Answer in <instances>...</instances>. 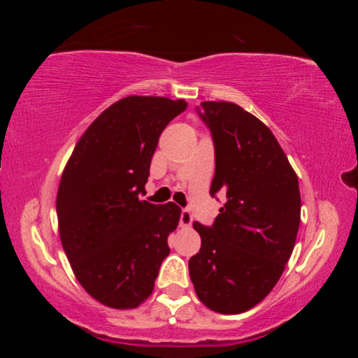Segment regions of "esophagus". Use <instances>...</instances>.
<instances>
[{
  "instance_id": "1",
  "label": "esophagus",
  "mask_w": 358,
  "mask_h": 358,
  "mask_svg": "<svg viewBox=\"0 0 358 358\" xmlns=\"http://www.w3.org/2000/svg\"><path fill=\"white\" fill-rule=\"evenodd\" d=\"M191 224H192V215H191V211L183 208V210H181V213H180V226L189 227Z\"/></svg>"
}]
</instances>
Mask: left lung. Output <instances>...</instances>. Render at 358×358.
<instances>
[{
  "label": "left lung",
  "instance_id": "obj_1",
  "mask_svg": "<svg viewBox=\"0 0 358 358\" xmlns=\"http://www.w3.org/2000/svg\"><path fill=\"white\" fill-rule=\"evenodd\" d=\"M196 112L215 147L210 194L227 202L210 227L194 221L202 245L189 276L210 310L245 313L270 294L294 251L299 178L271 131L240 106L207 101Z\"/></svg>",
  "mask_w": 358,
  "mask_h": 358
}]
</instances>
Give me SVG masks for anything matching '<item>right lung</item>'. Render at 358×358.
Listing matches in <instances>:
<instances>
[{
	"label": "right lung",
	"instance_id": "add662e5",
	"mask_svg": "<svg viewBox=\"0 0 358 358\" xmlns=\"http://www.w3.org/2000/svg\"><path fill=\"white\" fill-rule=\"evenodd\" d=\"M185 99L129 96L106 108L72 151L57 196L59 237L72 270L102 305L148 299L181 208L141 201L161 132Z\"/></svg>",
	"mask_w": 358,
	"mask_h": 358
}]
</instances>
